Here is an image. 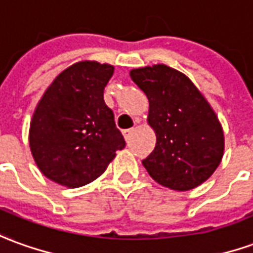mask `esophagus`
<instances>
[{"label":"esophagus","instance_id":"obj_1","mask_svg":"<svg viewBox=\"0 0 253 253\" xmlns=\"http://www.w3.org/2000/svg\"><path fill=\"white\" fill-rule=\"evenodd\" d=\"M132 132H134V128H127V130H123V131H122V134H123L125 139H128Z\"/></svg>","mask_w":253,"mask_h":253}]
</instances>
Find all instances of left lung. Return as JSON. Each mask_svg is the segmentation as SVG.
<instances>
[{
  "instance_id": "obj_1",
  "label": "left lung",
  "mask_w": 253,
  "mask_h": 253,
  "mask_svg": "<svg viewBox=\"0 0 253 253\" xmlns=\"http://www.w3.org/2000/svg\"><path fill=\"white\" fill-rule=\"evenodd\" d=\"M149 101L148 125L156 146L142 164L162 186L183 192L215 172L225 152V135L210 102L185 74L155 64L130 71Z\"/></svg>"
}]
</instances>
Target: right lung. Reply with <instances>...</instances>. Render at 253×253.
<instances>
[{"label": "right lung", "instance_id": "right-lung-1", "mask_svg": "<svg viewBox=\"0 0 253 253\" xmlns=\"http://www.w3.org/2000/svg\"><path fill=\"white\" fill-rule=\"evenodd\" d=\"M114 65L79 61L54 78L30 123V149L50 181L79 188L97 179L125 148L104 89Z\"/></svg>", "mask_w": 253, "mask_h": 253}]
</instances>
